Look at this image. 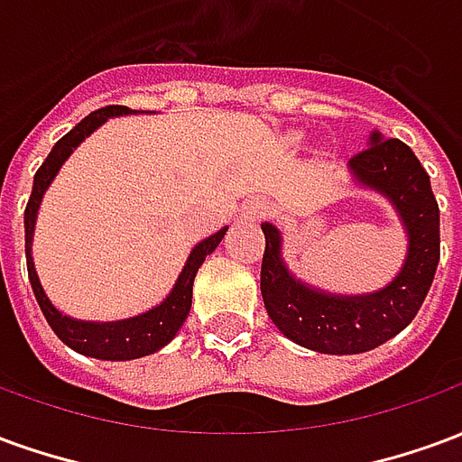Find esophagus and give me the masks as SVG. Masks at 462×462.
<instances>
[{
    "label": "esophagus",
    "instance_id": "1",
    "mask_svg": "<svg viewBox=\"0 0 462 462\" xmlns=\"http://www.w3.org/2000/svg\"><path fill=\"white\" fill-rule=\"evenodd\" d=\"M270 212V202L262 200V198H254V200H250L247 205H245V210H242V217L245 220H260V217H264Z\"/></svg>",
    "mask_w": 462,
    "mask_h": 462
}]
</instances>
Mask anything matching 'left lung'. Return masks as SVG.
I'll return each mask as SVG.
<instances>
[{"label":"left lung","instance_id":"1","mask_svg":"<svg viewBox=\"0 0 462 462\" xmlns=\"http://www.w3.org/2000/svg\"><path fill=\"white\" fill-rule=\"evenodd\" d=\"M351 171L396 205L408 232L406 264L381 291L366 297H334L304 287L282 262V240L264 222L260 290L270 319L287 339L321 354H361L406 329L426 300L440 260V210L430 178L416 152L398 138L371 135L366 151L356 152Z\"/></svg>","mask_w":462,"mask_h":462}]
</instances>
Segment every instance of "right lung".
Wrapping results in <instances>:
<instances>
[{
	"mask_svg": "<svg viewBox=\"0 0 462 462\" xmlns=\"http://www.w3.org/2000/svg\"><path fill=\"white\" fill-rule=\"evenodd\" d=\"M125 114H131L128 106H106V108H98L94 114L86 116L84 121L66 133L64 138L51 148V152L46 155V161L42 162V168L36 171L32 198L26 202L24 210L26 270H29L32 290H34V297L36 301H39L42 311H44L49 327L54 329L56 337L64 341L66 346H71L74 351H79V354H86V356L106 358V361H128V358L148 356L152 351H158V348L165 346V344L178 334V329L182 327V321L188 319V314H190L192 282H195V274L200 270V264L205 262V257L220 245V240L225 237V232H227V227H222V230L215 232L212 237L202 240L200 245L190 252L188 264H185V270L180 272V277L175 282L171 297L162 301L161 307L145 311L141 317L98 324V321L71 319V317H64L61 311L54 310V304L49 301V297H46L44 290H42V284H39V277H36L34 270V260H32V237H34V222L39 202H42V195H44V190L49 188V182L54 180V175L59 172V168H61V162L71 155V151H74L76 145L84 141L88 133L96 131L106 118Z\"/></svg>",
	"mask_w": 462,
	"mask_h": 462,
	"instance_id": "add662e5",
	"label": "right lung"
}]
</instances>
